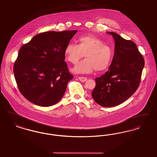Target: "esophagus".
Segmentation results:
<instances>
[{
	"label": "esophagus",
	"mask_w": 157,
	"mask_h": 157,
	"mask_svg": "<svg viewBox=\"0 0 157 157\" xmlns=\"http://www.w3.org/2000/svg\"><path fill=\"white\" fill-rule=\"evenodd\" d=\"M79 79L82 82H85L87 80V78L86 77H79Z\"/></svg>",
	"instance_id": "1"
}]
</instances>
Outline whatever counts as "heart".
I'll return each instance as SVG.
<instances>
[{
  "instance_id": "heart-1",
  "label": "heart",
  "mask_w": 157,
  "mask_h": 157,
  "mask_svg": "<svg viewBox=\"0 0 157 157\" xmlns=\"http://www.w3.org/2000/svg\"><path fill=\"white\" fill-rule=\"evenodd\" d=\"M78 45L69 43L65 48L64 54L68 62L76 64L85 53L86 59L79 62L73 72L76 74H88L95 69L101 71L109 67L112 58L111 48L98 37L86 35L78 38Z\"/></svg>"
}]
</instances>
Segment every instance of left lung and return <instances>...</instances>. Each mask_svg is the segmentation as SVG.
Wrapping results in <instances>:
<instances>
[{"label":"left lung","mask_w":157,"mask_h":157,"mask_svg":"<svg viewBox=\"0 0 157 157\" xmlns=\"http://www.w3.org/2000/svg\"><path fill=\"white\" fill-rule=\"evenodd\" d=\"M115 52L108 71L95 78L92 92L94 101L102 106L112 107L125 102L138 89L144 67V59L134 42L115 32Z\"/></svg>","instance_id":"left-lung-1"}]
</instances>
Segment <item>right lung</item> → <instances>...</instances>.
<instances>
[{
    "mask_svg": "<svg viewBox=\"0 0 157 157\" xmlns=\"http://www.w3.org/2000/svg\"><path fill=\"white\" fill-rule=\"evenodd\" d=\"M77 32H45L21 48L13 72L19 91L30 102L50 106L64 95L74 78L64 61V49Z\"/></svg>",
    "mask_w": 157,
    "mask_h": 157,
    "instance_id": "obj_1",
    "label": "right lung"
}]
</instances>
